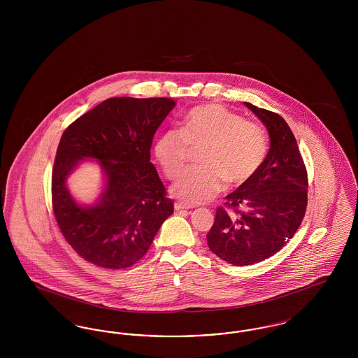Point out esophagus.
<instances>
[{
    "mask_svg": "<svg viewBox=\"0 0 358 358\" xmlns=\"http://www.w3.org/2000/svg\"><path fill=\"white\" fill-rule=\"evenodd\" d=\"M189 208H190V205L182 204V203H176V204H174V209H176L177 212L185 210V209H189Z\"/></svg>",
    "mask_w": 358,
    "mask_h": 358,
    "instance_id": "34e87169",
    "label": "esophagus"
}]
</instances>
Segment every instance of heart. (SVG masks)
I'll list each match as a JSON object with an SVG mask.
<instances>
[{"instance_id":"b5f03b06","label":"heart","mask_w":358,"mask_h":358,"mask_svg":"<svg viewBox=\"0 0 358 358\" xmlns=\"http://www.w3.org/2000/svg\"><path fill=\"white\" fill-rule=\"evenodd\" d=\"M201 149V166L187 171L171 193L190 204L216 197L225 185L248 182L267 155V136L254 122L216 103L192 108L180 130H165L154 142V155L168 178H177L187 166L190 150Z\"/></svg>"}]
</instances>
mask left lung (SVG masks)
<instances>
[{"label": "left lung", "mask_w": 358, "mask_h": 358, "mask_svg": "<svg viewBox=\"0 0 358 358\" xmlns=\"http://www.w3.org/2000/svg\"><path fill=\"white\" fill-rule=\"evenodd\" d=\"M244 104L267 127L270 150L255 176L229 193L206 235L213 254L234 266L255 264L289 243L305 217L307 171L289 124L273 111Z\"/></svg>", "instance_id": "obj_1"}]
</instances>
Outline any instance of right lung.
<instances>
[{
    "mask_svg": "<svg viewBox=\"0 0 358 358\" xmlns=\"http://www.w3.org/2000/svg\"><path fill=\"white\" fill-rule=\"evenodd\" d=\"M176 106L169 98H110L71 123L57 146L52 171V205L69 245L87 262L127 268L145 255L174 210L150 162L153 136ZM85 157L106 177L99 201L78 205L66 178Z\"/></svg>",
    "mask_w": 358,
    "mask_h": 358,
    "instance_id": "1",
    "label": "right lung"
}]
</instances>
